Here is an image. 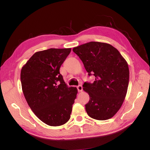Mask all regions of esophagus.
Returning <instances> with one entry per match:
<instances>
[{"instance_id":"esophagus-1","label":"esophagus","mask_w":150,"mask_h":150,"mask_svg":"<svg viewBox=\"0 0 150 150\" xmlns=\"http://www.w3.org/2000/svg\"><path fill=\"white\" fill-rule=\"evenodd\" d=\"M77 90H78L79 92H81V91H83V87H82V86H81V85L77 86Z\"/></svg>"}]
</instances>
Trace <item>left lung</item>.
Wrapping results in <instances>:
<instances>
[{"label":"left lung","mask_w":150,"mask_h":150,"mask_svg":"<svg viewBox=\"0 0 150 150\" xmlns=\"http://www.w3.org/2000/svg\"><path fill=\"white\" fill-rule=\"evenodd\" d=\"M93 83H85L83 89L89 95L85 105L91 118L105 120L115 116L122 105L129 83L128 63L117 49L109 44L91 42L73 47Z\"/></svg>","instance_id":"obj_1"}]
</instances>
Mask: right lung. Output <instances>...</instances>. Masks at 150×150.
I'll return each instance as SVG.
<instances>
[{"mask_svg": "<svg viewBox=\"0 0 150 150\" xmlns=\"http://www.w3.org/2000/svg\"><path fill=\"white\" fill-rule=\"evenodd\" d=\"M71 48H50L35 52L20 73L24 97L35 115L51 126H62L69 120L77 94L68 87L60 74L61 65Z\"/></svg>", "mask_w": 150, "mask_h": 150, "instance_id": "right-lung-1", "label": "right lung"}]
</instances>
